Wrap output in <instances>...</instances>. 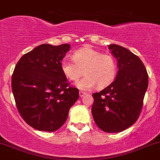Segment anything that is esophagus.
Masks as SVG:
<instances>
[{"label": "esophagus", "mask_w": 160, "mask_h": 160, "mask_svg": "<svg viewBox=\"0 0 160 160\" xmlns=\"http://www.w3.org/2000/svg\"><path fill=\"white\" fill-rule=\"evenodd\" d=\"M86 93H86V92H84V91H81V90H80V91L79 92V94H80V97H83V96H84Z\"/></svg>", "instance_id": "esophagus-1"}]
</instances>
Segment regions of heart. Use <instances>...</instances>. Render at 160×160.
<instances>
[{"instance_id":"b5f03b06","label":"heart","mask_w":160,"mask_h":160,"mask_svg":"<svg viewBox=\"0 0 160 160\" xmlns=\"http://www.w3.org/2000/svg\"><path fill=\"white\" fill-rule=\"evenodd\" d=\"M73 61L62 60L60 69L67 80L77 82L86 75L77 87L80 90H91L98 85L103 88L110 85L117 74V62L109 53H101L91 48H83L73 54Z\"/></svg>"}]
</instances>
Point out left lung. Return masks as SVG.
Returning a JSON list of instances; mask_svg holds the SVG:
<instances>
[{
  "label": "left lung",
  "instance_id": "1",
  "mask_svg": "<svg viewBox=\"0 0 160 160\" xmlns=\"http://www.w3.org/2000/svg\"><path fill=\"white\" fill-rule=\"evenodd\" d=\"M108 48L117 58L118 72L111 84L93 94L91 111L101 130L120 132L139 118L148 87V74L142 60L127 48L117 44Z\"/></svg>",
  "mask_w": 160,
  "mask_h": 160
}]
</instances>
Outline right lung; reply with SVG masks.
Returning <instances> with one entry per match:
<instances>
[{
  "instance_id": "add662e5",
  "label": "right lung",
  "mask_w": 160,
  "mask_h": 160,
  "mask_svg": "<svg viewBox=\"0 0 160 160\" xmlns=\"http://www.w3.org/2000/svg\"><path fill=\"white\" fill-rule=\"evenodd\" d=\"M70 45L41 44L25 53L17 63L11 87L23 120L40 131L54 132L66 122L79 90L70 86L60 63Z\"/></svg>"
}]
</instances>
